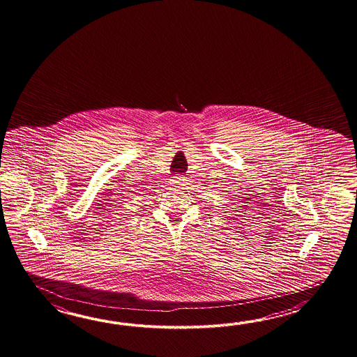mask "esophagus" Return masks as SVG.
<instances>
[{"mask_svg":"<svg viewBox=\"0 0 357 357\" xmlns=\"http://www.w3.org/2000/svg\"><path fill=\"white\" fill-rule=\"evenodd\" d=\"M182 181H185V178H183V176L181 175L175 176L174 180H172V182L176 183V185H180V183H182Z\"/></svg>","mask_w":357,"mask_h":357,"instance_id":"esophagus-1","label":"esophagus"}]
</instances>
